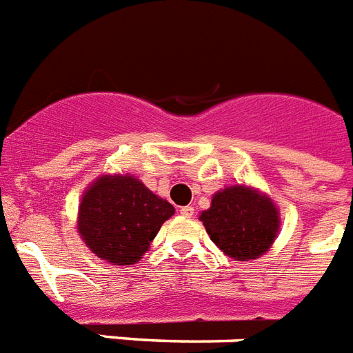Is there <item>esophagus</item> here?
<instances>
[{
	"label": "esophagus",
	"mask_w": 353,
	"mask_h": 353,
	"mask_svg": "<svg viewBox=\"0 0 353 353\" xmlns=\"http://www.w3.org/2000/svg\"><path fill=\"white\" fill-rule=\"evenodd\" d=\"M180 215L191 219V216L194 215V210H193V208H191V205H184V208H180Z\"/></svg>",
	"instance_id": "34e87169"
}]
</instances>
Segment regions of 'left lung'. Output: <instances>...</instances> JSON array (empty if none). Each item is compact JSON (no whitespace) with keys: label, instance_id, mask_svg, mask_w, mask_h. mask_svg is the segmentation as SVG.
<instances>
[{"label":"left lung","instance_id":"obj_1","mask_svg":"<svg viewBox=\"0 0 353 353\" xmlns=\"http://www.w3.org/2000/svg\"><path fill=\"white\" fill-rule=\"evenodd\" d=\"M200 221L211 241L235 261L264 255L281 225L277 205L268 194L239 184L216 191Z\"/></svg>","mask_w":353,"mask_h":353}]
</instances>
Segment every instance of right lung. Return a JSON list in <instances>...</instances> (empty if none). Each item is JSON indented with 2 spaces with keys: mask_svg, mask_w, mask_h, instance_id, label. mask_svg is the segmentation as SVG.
Segmentation results:
<instances>
[{
  "mask_svg": "<svg viewBox=\"0 0 353 353\" xmlns=\"http://www.w3.org/2000/svg\"><path fill=\"white\" fill-rule=\"evenodd\" d=\"M174 208L132 174H103L85 190L78 233L98 259L131 266L149 250Z\"/></svg>",
  "mask_w": 353,
  "mask_h": 353,
  "instance_id": "1",
  "label": "right lung"
}]
</instances>
